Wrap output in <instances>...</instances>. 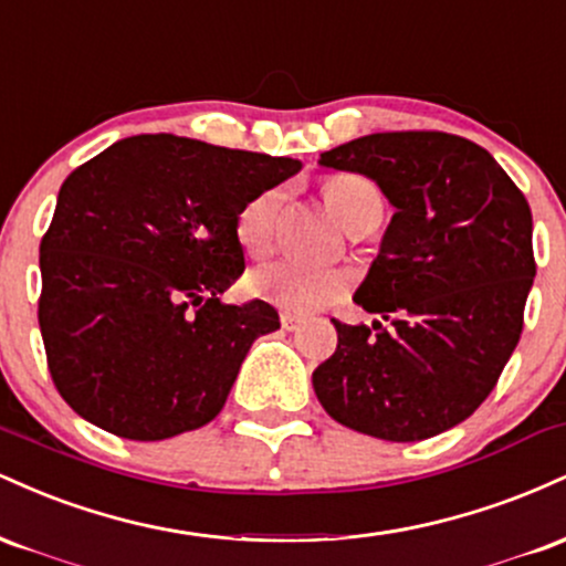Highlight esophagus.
<instances>
[{"mask_svg":"<svg viewBox=\"0 0 566 566\" xmlns=\"http://www.w3.org/2000/svg\"><path fill=\"white\" fill-rule=\"evenodd\" d=\"M279 319H282V327L287 329V333H295V329H301V324L305 322L301 314H292V311H282V316H279Z\"/></svg>","mask_w":566,"mask_h":566,"instance_id":"34e87169","label":"esophagus"}]
</instances>
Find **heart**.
Listing matches in <instances>:
<instances>
[{
	"mask_svg": "<svg viewBox=\"0 0 566 566\" xmlns=\"http://www.w3.org/2000/svg\"><path fill=\"white\" fill-rule=\"evenodd\" d=\"M324 199L335 218L354 231L369 216H382V199L375 184L361 175H335L324 184ZM284 205L282 188L258 193L239 210L237 239L250 255H265L276 239L279 212ZM252 295L290 311H311L335 301L346 290V276L333 269H316L297 261L265 263L250 274Z\"/></svg>",
	"mask_w": 566,
	"mask_h": 566,
	"instance_id": "heart-1",
	"label": "heart"
}]
</instances>
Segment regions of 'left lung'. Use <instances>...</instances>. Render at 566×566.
I'll use <instances>...</instances> for the list:
<instances>
[{
	"mask_svg": "<svg viewBox=\"0 0 566 566\" xmlns=\"http://www.w3.org/2000/svg\"><path fill=\"white\" fill-rule=\"evenodd\" d=\"M319 165L365 175L396 212L354 292L378 319H333L316 399L375 439L450 431L490 396L522 335L535 279L527 199L490 151L447 133L365 135Z\"/></svg>",
	"mask_w": 566,
	"mask_h": 566,
	"instance_id": "left-lung-1",
	"label": "left lung"
}]
</instances>
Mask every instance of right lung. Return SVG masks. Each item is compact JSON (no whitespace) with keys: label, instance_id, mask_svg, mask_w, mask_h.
I'll return each instance as SVG.
<instances>
[{"label":"right lung","instance_id":"obj_1","mask_svg":"<svg viewBox=\"0 0 566 566\" xmlns=\"http://www.w3.org/2000/svg\"><path fill=\"white\" fill-rule=\"evenodd\" d=\"M301 161L178 135H133L84 161L39 247V329L66 405L103 431L161 441L210 423L247 350L279 329L242 276L239 210Z\"/></svg>","mask_w":566,"mask_h":566}]
</instances>
